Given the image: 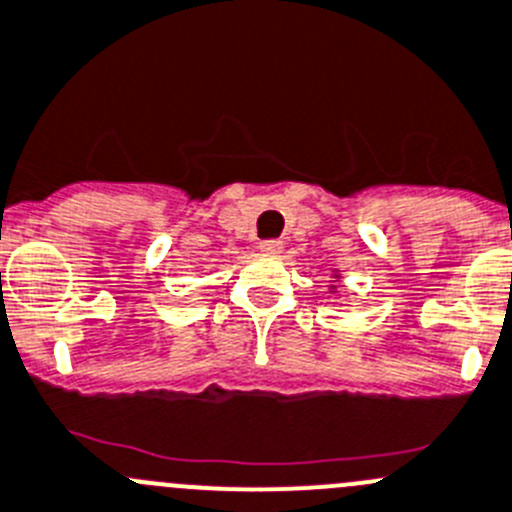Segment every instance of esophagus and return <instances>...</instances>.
Listing matches in <instances>:
<instances>
[{"mask_svg": "<svg viewBox=\"0 0 512 512\" xmlns=\"http://www.w3.org/2000/svg\"><path fill=\"white\" fill-rule=\"evenodd\" d=\"M259 248H261V251H264V253H271V256H274V253L284 251V243L276 241V238H271V241H261Z\"/></svg>", "mask_w": 512, "mask_h": 512, "instance_id": "esophagus-1", "label": "esophagus"}]
</instances>
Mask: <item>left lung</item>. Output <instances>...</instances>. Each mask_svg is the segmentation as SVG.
Segmentation results:
<instances>
[{"instance_id": "1", "label": "left lung", "mask_w": 512, "mask_h": 512, "mask_svg": "<svg viewBox=\"0 0 512 512\" xmlns=\"http://www.w3.org/2000/svg\"><path fill=\"white\" fill-rule=\"evenodd\" d=\"M332 276H334V281H342V274H339V269H334L332 271ZM329 294H337V286H329Z\"/></svg>"}]
</instances>
